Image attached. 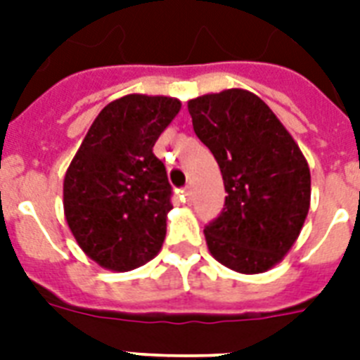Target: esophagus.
Returning <instances> with one entry per match:
<instances>
[{"label":"esophagus","mask_w":360,"mask_h":360,"mask_svg":"<svg viewBox=\"0 0 360 360\" xmlns=\"http://www.w3.org/2000/svg\"><path fill=\"white\" fill-rule=\"evenodd\" d=\"M183 200H185L186 203L192 202V188H191V186H185V191H183Z\"/></svg>","instance_id":"esophagus-1"}]
</instances>
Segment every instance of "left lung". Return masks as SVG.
<instances>
[{
  "instance_id": "1",
  "label": "left lung",
  "mask_w": 360,
  "mask_h": 360,
  "mask_svg": "<svg viewBox=\"0 0 360 360\" xmlns=\"http://www.w3.org/2000/svg\"><path fill=\"white\" fill-rule=\"evenodd\" d=\"M194 132L219 162L228 192L205 226L211 256L243 274L265 273L290 252L310 209V169L262 98L226 89L188 101Z\"/></svg>"
}]
</instances>
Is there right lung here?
Wrapping results in <instances>:
<instances>
[{
	"label": "right lung",
	"mask_w": 360,
	"mask_h": 360,
	"mask_svg": "<svg viewBox=\"0 0 360 360\" xmlns=\"http://www.w3.org/2000/svg\"><path fill=\"white\" fill-rule=\"evenodd\" d=\"M172 97L127 95L101 110L63 181L76 243L101 267L124 273L157 256L172 185L153 146L179 114Z\"/></svg>",
	"instance_id": "1"
}]
</instances>
